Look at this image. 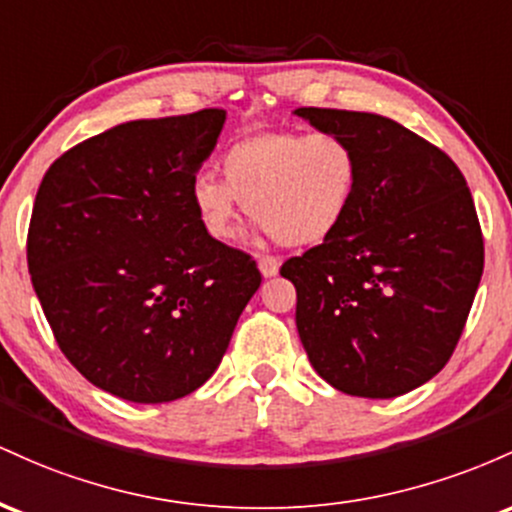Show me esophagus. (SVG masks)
Returning a JSON list of instances; mask_svg holds the SVG:
<instances>
[{
    "label": "esophagus",
    "mask_w": 512,
    "mask_h": 512,
    "mask_svg": "<svg viewBox=\"0 0 512 512\" xmlns=\"http://www.w3.org/2000/svg\"><path fill=\"white\" fill-rule=\"evenodd\" d=\"M258 271L263 278H273L280 271V261L275 256H258Z\"/></svg>",
    "instance_id": "obj_1"
}]
</instances>
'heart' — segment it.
I'll use <instances>...</instances> for the list:
<instances>
[{"instance_id":"obj_1","label":"heart","mask_w":512,"mask_h":512,"mask_svg":"<svg viewBox=\"0 0 512 512\" xmlns=\"http://www.w3.org/2000/svg\"><path fill=\"white\" fill-rule=\"evenodd\" d=\"M222 179L198 174L191 205L215 241L239 234L241 205L283 246H314L346 222L360 188V154L336 132L268 130L222 154Z\"/></svg>"}]
</instances>
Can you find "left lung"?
Returning a JSON list of instances; mask_svg holds the SVG:
<instances>
[{"mask_svg": "<svg viewBox=\"0 0 512 512\" xmlns=\"http://www.w3.org/2000/svg\"><path fill=\"white\" fill-rule=\"evenodd\" d=\"M295 116L360 154L346 222L280 268L297 290L309 363L343 394L411 392L450 360L484 273L467 181L442 149L392 118L336 108Z\"/></svg>", "mask_w": 512, "mask_h": 512, "instance_id": "left-lung-1", "label": "left lung"}]
</instances>
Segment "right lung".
I'll return each instance as SVG.
<instances>
[{"label": "right lung", "mask_w": 512, "mask_h": 512, "mask_svg": "<svg viewBox=\"0 0 512 512\" xmlns=\"http://www.w3.org/2000/svg\"><path fill=\"white\" fill-rule=\"evenodd\" d=\"M222 108L130 120L55 159L28 227V273L65 358L94 387L164 404L212 377L261 285L249 254L210 239L191 181Z\"/></svg>", "instance_id": "1"}]
</instances>
